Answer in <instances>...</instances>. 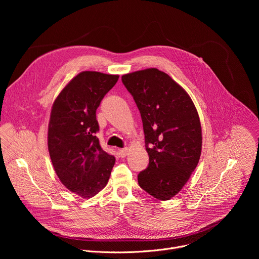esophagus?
Instances as JSON below:
<instances>
[{"instance_id": "obj_1", "label": "esophagus", "mask_w": 259, "mask_h": 259, "mask_svg": "<svg viewBox=\"0 0 259 259\" xmlns=\"http://www.w3.org/2000/svg\"><path fill=\"white\" fill-rule=\"evenodd\" d=\"M128 154V149L127 147H124V149H120L119 150V155L123 158V157H126Z\"/></svg>"}]
</instances>
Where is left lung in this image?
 I'll list each match as a JSON object with an SVG mask.
<instances>
[{
  "instance_id": "left-lung-1",
  "label": "left lung",
  "mask_w": 259,
  "mask_h": 259,
  "mask_svg": "<svg viewBox=\"0 0 259 259\" xmlns=\"http://www.w3.org/2000/svg\"><path fill=\"white\" fill-rule=\"evenodd\" d=\"M139 109L150 157L138 184L166 201L177 195L196 169L202 150L199 115L189 94L167 73L146 68L122 76Z\"/></svg>"
}]
</instances>
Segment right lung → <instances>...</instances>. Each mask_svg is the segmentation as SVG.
Returning <instances> with one entry per match:
<instances>
[{
  "label": "right lung",
  "mask_w": 259,
  "mask_h": 259,
  "mask_svg": "<svg viewBox=\"0 0 259 259\" xmlns=\"http://www.w3.org/2000/svg\"><path fill=\"white\" fill-rule=\"evenodd\" d=\"M119 76L82 71L55 99L48 126V150L63 186L84 199L99 193L115 165L104 152L96 133V109Z\"/></svg>",
  "instance_id": "obj_1"
}]
</instances>
